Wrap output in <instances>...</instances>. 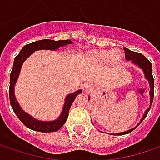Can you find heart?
I'll return each instance as SVG.
<instances>
[{"label": "heart", "instance_id": "heart-1", "mask_svg": "<svg viewBox=\"0 0 160 160\" xmlns=\"http://www.w3.org/2000/svg\"><path fill=\"white\" fill-rule=\"evenodd\" d=\"M91 58L96 62H105L107 61H110L113 64H117L120 62L122 59L121 52L115 50V51H109V50H98L91 53Z\"/></svg>", "mask_w": 160, "mask_h": 160}]
</instances>
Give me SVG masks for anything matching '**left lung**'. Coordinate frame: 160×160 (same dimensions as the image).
I'll use <instances>...</instances> for the list:
<instances>
[{"label": "left lung", "mask_w": 160, "mask_h": 160, "mask_svg": "<svg viewBox=\"0 0 160 160\" xmlns=\"http://www.w3.org/2000/svg\"><path fill=\"white\" fill-rule=\"evenodd\" d=\"M123 49H124V53H125V59L127 61H131L132 63H133L134 65L141 68L142 70L144 76H145V79L149 81V88H150V90H149V97L150 98H149V107L146 109L144 115H142V117L141 119V122L136 125L135 127H133L132 129H130L128 131H125V132H118V133H112V134H115V135L124 134V133L126 134V133L131 132L132 131H133L143 121V119L147 116L149 109H150V107H151L152 101H153V97H154V79H153V76H152V65H151L150 62L140 52H132V51L129 50L128 48H125V47ZM89 99H90V98L88 97V100Z\"/></svg>", "instance_id": "obj_1"}]
</instances>
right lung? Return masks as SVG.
Masks as SVG:
<instances>
[{"mask_svg": "<svg viewBox=\"0 0 160 160\" xmlns=\"http://www.w3.org/2000/svg\"><path fill=\"white\" fill-rule=\"evenodd\" d=\"M72 42L71 40H59V41H54L51 39H43L33 42L31 44L26 45L21 49V51L18 54L14 59V63H13V69L11 72V77H10V101L12 109L14 113L16 114L18 119L24 123L28 128L37 131V132H56L65 123L68 115H69V110L72 107V104L75 99V98L82 93V89H79L75 92L70 93L65 97L64 100V105L62 110V113L60 116L52 121H41L38 120L32 115L25 112L22 108H20L18 102L16 99L15 97V85L17 82L21 67L23 65L24 62L28 59L34 52L38 51V50H51V51H55L59 49L60 47L65 46L67 45H71Z\"/></svg>", "mask_w": 160, "mask_h": 160, "instance_id": "1", "label": "right lung"}]
</instances>
